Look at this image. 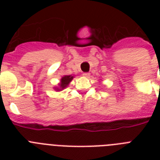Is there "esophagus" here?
Instances as JSON below:
<instances>
[{"mask_svg": "<svg viewBox=\"0 0 160 160\" xmlns=\"http://www.w3.org/2000/svg\"><path fill=\"white\" fill-rule=\"evenodd\" d=\"M82 75L84 76V77H90V73H88V72H85V73H83Z\"/></svg>", "mask_w": 160, "mask_h": 160, "instance_id": "1", "label": "esophagus"}]
</instances>
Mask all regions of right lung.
<instances>
[{"mask_svg":"<svg viewBox=\"0 0 160 160\" xmlns=\"http://www.w3.org/2000/svg\"><path fill=\"white\" fill-rule=\"evenodd\" d=\"M73 80V76L71 75H65L64 77H62L61 79V83L60 84V89L63 90V89H65L68 85H69V83Z\"/></svg>","mask_w":160,"mask_h":160,"instance_id":"add662e5","label":"right lung"}]
</instances>
